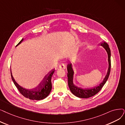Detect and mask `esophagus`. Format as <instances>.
<instances>
[{
  "instance_id": "34e87169",
  "label": "esophagus",
  "mask_w": 125,
  "mask_h": 125,
  "mask_svg": "<svg viewBox=\"0 0 125 125\" xmlns=\"http://www.w3.org/2000/svg\"><path fill=\"white\" fill-rule=\"evenodd\" d=\"M59 68H61V69H65L66 68V65L64 64V63H62L61 64H60L59 65Z\"/></svg>"
}]
</instances>
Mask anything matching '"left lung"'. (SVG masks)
<instances>
[{"instance_id":"1","label":"left lung","mask_w":125,"mask_h":125,"mask_svg":"<svg viewBox=\"0 0 125 125\" xmlns=\"http://www.w3.org/2000/svg\"><path fill=\"white\" fill-rule=\"evenodd\" d=\"M100 45L104 47L106 50L108 55V68L107 70V73L105 77L104 80L99 84V85L96 86L94 87L89 88H82L81 87L75 85L73 83V74L74 71L73 68V64L72 63H69L67 65V77H68V86L70 91L76 96L80 98H89L90 97L93 96L97 94L101 90L102 87L106 83L107 81L110 73L111 69V51L109 47V45L105 42H102Z\"/></svg>"}]
</instances>
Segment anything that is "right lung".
Instances as JSON below:
<instances>
[{
  "instance_id": "obj_1",
  "label": "right lung",
  "mask_w": 125,
  "mask_h": 125,
  "mask_svg": "<svg viewBox=\"0 0 125 125\" xmlns=\"http://www.w3.org/2000/svg\"><path fill=\"white\" fill-rule=\"evenodd\" d=\"M23 40V38L21 39L16 46L19 45ZM54 72H55V69H53L45 76L40 84L36 88L31 89H26L19 85L14 79L11 70H10V74L15 85L21 94L24 97L30 100L38 101L46 98L50 94L52 88L51 79Z\"/></svg>"
}]
</instances>
